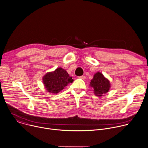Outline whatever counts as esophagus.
I'll use <instances>...</instances> for the list:
<instances>
[{
  "label": "esophagus",
  "mask_w": 148,
  "mask_h": 148,
  "mask_svg": "<svg viewBox=\"0 0 148 148\" xmlns=\"http://www.w3.org/2000/svg\"><path fill=\"white\" fill-rule=\"evenodd\" d=\"M79 78H81V79H85V76H84V75H82V76L79 77Z\"/></svg>",
  "instance_id": "esophagus-1"
}]
</instances>
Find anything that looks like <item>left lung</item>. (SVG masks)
Here are the masks:
<instances>
[{"label": "left lung", "instance_id": "obj_1", "mask_svg": "<svg viewBox=\"0 0 148 148\" xmlns=\"http://www.w3.org/2000/svg\"><path fill=\"white\" fill-rule=\"evenodd\" d=\"M89 86L92 88L93 93L101 97L107 93L111 87L110 81L101 72L96 73L90 80Z\"/></svg>", "mask_w": 148, "mask_h": 148}]
</instances>
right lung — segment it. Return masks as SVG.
Here are the masks:
<instances>
[{"label": "right lung", "mask_w": 148, "mask_h": 148, "mask_svg": "<svg viewBox=\"0 0 148 148\" xmlns=\"http://www.w3.org/2000/svg\"><path fill=\"white\" fill-rule=\"evenodd\" d=\"M42 81L47 92L55 94L60 92L74 79L65 70L59 67L53 71L47 73L43 77Z\"/></svg>", "instance_id": "obj_1"}]
</instances>
